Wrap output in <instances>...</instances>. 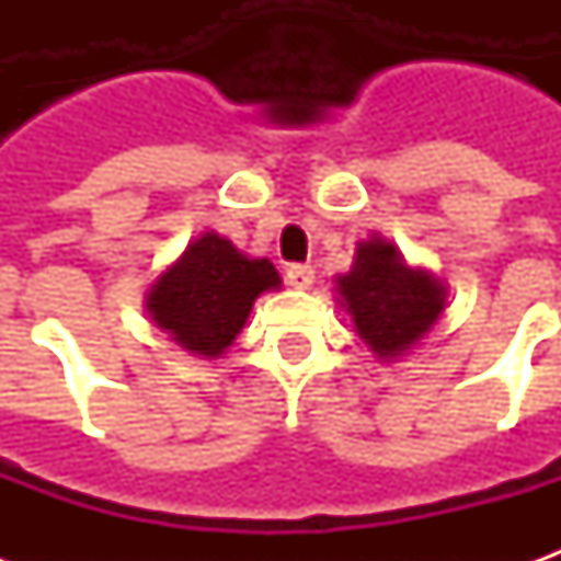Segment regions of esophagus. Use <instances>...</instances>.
Wrapping results in <instances>:
<instances>
[{
    "instance_id": "1",
    "label": "esophagus",
    "mask_w": 561,
    "mask_h": 561,
    "mask_svg": "<svg viewBox=\"0 0 561 561\" xmlns=\"http://www.w3.org/2000/svg\"><path fill=\"white\" fill-rule=\"evenodd\" d=\"M285 279L294 288H309L312 279H316V270H312V264H291V267L285 270Z\"/></svg>"
}]
</instances>
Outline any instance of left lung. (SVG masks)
I'll return each instance as SVG.
<instances>
[{"instance_id":"obj_1","label":"left lung","mask_w":561,"mask_h":561,"mask_svg":"<svg viewBox=\"0 0 561 561\" xmlns=\"http://www.w3.org/2000/svg\"><path fill=\"white\" fill-rule=\"evenodd\" d=\"M342 300L360 340L378 357H397L412 348L445 309V288L421 270H409L385 240H366L357 249L352 273L336 279Z\"/></svg>"}]
</instances>
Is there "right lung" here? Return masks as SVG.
Instances as JSON below:
<instances>
[{"label":"right lung","mask_w":561,"mask_h":561,"mask_svg":"<svg viewBox=\"0 0 561 561\" xmlns=\"http://www.w3.org/2000/svg\"><path fill=\"white\" fill-rule=\"evenodd\" d=\"M279 288L267 257H245L219 233L188 245L147 297V309L185 352L219 357L243 330L257 294Z\"/></svg>","instance_id":"add662e5"}]
</instances>
